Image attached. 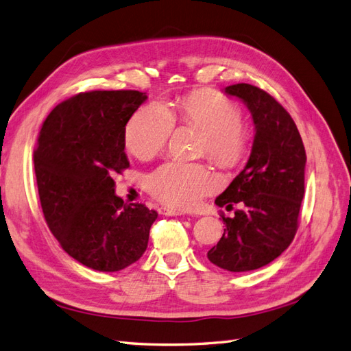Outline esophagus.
I'll use <instances>...</instances> for the list:
<instances>
[{"label":"esophagus","mask_w":351,"mask_h":351,"mask_svg":"<svg viewBox=\"0 0 351 351\" xmlns=\"http://www.w3.org/2000/svg\"><path fill=\"white\" fill-rule=\"evenodd\" d=\"M158 212L161 215H166V217H181V215H185L182 210L172 209V208H160Z\"/></svg>","instance_id":"1"}]
</instances>
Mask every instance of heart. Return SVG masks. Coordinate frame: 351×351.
<instances>
[{
  "label": "heart",
  "instance_id": "b5f03b06",
  "mask_svg": "<svg viewBox=\"0 0 351 351\" xmlns=\"http://www.w3.org/2000/svg\"><path fill=\"white\" fill-rule=\"evenodd\" d=\"M240 108L212 90H199L175 101V111L161 102H149L125 124L124 145L130 154L149 160L165 149L175 123L202 130L200 154H208L223 169L239 166L249 152L252 130L240 119ZM148 191L175 209H190L217 190L218 179L202 163L169 161L147 179Z\"/></svg>",
  "mask_w": 351,
  "mask_h": 351
}]
</instances>
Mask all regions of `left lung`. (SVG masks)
Instances as JSON below:
<instances>
[{"label":"left lung","instance_id":"8db88e82","mask_svg":"<svg viewBox=\"0 0 351 351\" xmlns=\"http://www.w3.org/2000/svg\"><path fill=\"white\" fill-rule=\"evenodd\" d=\"M226 93L247 106L255 138L245 169L215 200L219 208L241 203L243 209L222 217L227 228L208 258L227 271L243 273L274 261L293 240L307 157L295 121L273 96L246 83L228 86Z\"/></svg>","mask_w":351,"mask_h":351}]
</instances>
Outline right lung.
<instances>
[{
	"label": "right lung",
	"instance_id": "obj_1",
	"mask_svg": "<svg viewBox=\"0 0 351 351\" xmlns=\"http://www.w3.org/2000/svg\"><path fill=\"white\" fill-rule=\"evenodd\" d=\"M147 101L138 90H93L55 106L43 123L34 167L41 209L62 249L96 271H120L147 250L157 212L115 195L129 167L124 130Z\"/></svg>",
	"mask_w": 351,
	"mask_h": 351
}]
</instances>
